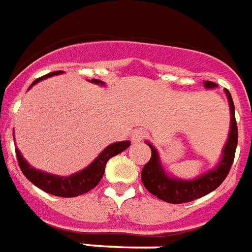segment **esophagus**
I'll return each mask as SVG.
<instances>
[{"instance_id":"esophagus-1","label":"esophagus","mask_w":252,"mask_h":252,"mask_svg":"<svg viewBox=\"0 0 252 252\" xmlns=\"http://www.w3.org/2000/svg\"><path fill=\"white\" fill-rule=\"evenodd\" d=\"M146 137V132L141 128H138V129H134L132 132V142H140L142 141L144 138Z\"/></svg>"}]
</instances>
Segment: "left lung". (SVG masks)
<instances>
[{
	"instance_id": "8db88e82",
	"label": "left lung",
	"mask_w": 252,
	"mask_h": 252,
	"mask_svg": "<svg viewBox=\"0 0 252 252\" xmlns=\"http://www.w3.org/2000/svg\"><path fill=\"white\" fill-rule=\"evenodd\" d=\"M204 87L215 89L217 87V85L211 81H205ZM225 94H226L229 107H230V130L227 134L226 144L223 146L222 156H221L219 163L212 170L204 172L193 179L176 178V176H172L166 172L157 149L149 141H146V145H149V148L152 149V157L142 168L141 180L150 193L157 196L158 199L171 204L188 203V201L200 199V197L208 195L209 192L215 191L216 188L225 180L230 171L233 161H234L235 149H237V144H238V128H237V122H235L234 103H233V98L229 91L225 90Z\"/></svg>"
}]
</instances>
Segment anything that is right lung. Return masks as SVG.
Masks as SVG:
<instances>
[{
  "instance_id": "add662e5",
  "label": "right lung",
  "mask_w": 252,
  "mask_h": 252,
  "mask_svg": "<svg viewBox=\"0 0 252 252\" xmlns=\"http://www.w3.org/2000/svg\"><path fill=\"white\" fill-rule=\"evenodd\" d=\"M61 73L64 72H63V70L52 72L40 77V78H37V80L33 81L32 85L29 87V90L33 86V85L37 84V82H40V81L45 80V78H49V77L61 74ZM90 82L91 84L104 86V82H103V81L91 80ZM129 145L130 141H120L111 144V145L107 146L106 149L102 150V153L99 154L98 157L95 158L94 161L91 162L87 167H85L84 170H81V171L78 172H74V174H72V175L69 176L55 175V174L40 171V170L32 167V166L30 165L29 162L23 158V156H22L18 148H15V154H17L18 163H19V167H21L23 175H25L31 183L35 184L36 187H39L40 189H43V191L48 192L51 195L61 196V197H76V196L84 195V193L89 192L90 189H93V188L100 182V179H102L108 159L114 157V156H118L119 153L124 152L126 148H129Z\"/></svg>"
}]
</instances>
